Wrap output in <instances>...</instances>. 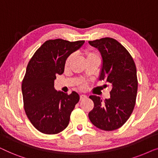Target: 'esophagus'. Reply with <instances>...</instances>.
<instances>
[{
	"instance_id": "34e87169",
	"label": "esophagus",
	"mask_w": 158,
	"mask_h": 158,
	"mask_svg": "<svg viewBox=\"0 0 158 158\" xmlns=\"http://www.w3.org/2000/svg\"><path fill=\"white\" fill-rule=\"evenodd\" d=\"M85 98H87V96H85V95L81 94V96H80V99H81V100H83V99Z\"/></svg>"
}]
</instances>
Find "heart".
<instances>
[{
	"instance_id": "1",
	"label": "heart",
	"mask_w": 158,
	"mask_h": 158,
	"mask_svg": "<svg viewBox=\"0 0 158 158\" xmlns=\"http://www.w3.org/2000/svg\"><path fill=\"white\" fill-rule=\"evenodd\" d=\"M85 55L86 57V59H90V58H96V59H98L100 60V57H99V56L98 54H97L96 52L94 51H92V50H87L85 51ZM73 57V55H69L68 58H67L66 60H65V62H64V67H65V68H68L69 66V64H70L71 60H72ZM80 86H81V88H85V83H81L80 84Z\"/></svg>"
}]
</instances>
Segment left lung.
I'll return each mask as SVG.
<instances>
[{
    "mask_svg": "<svg viewBox=\"0 0 158 158\" xmlns=\"http://www.w3.org/2000/svg\"><path fill=\"white\" fill-rule=\"evenodd\" d=\"M101 52L103 65L99 80L112 88L109 99L90 96L94 107L88 114L92 124L104 131L122 127L132 113L136 103L138 81L135 63L130 54L118 41L106 37L89 41Z\"/></svg>",
    "mask_w": 158,
    "mask_h": 158,
    "instance_id": "8db88e82",
    "label": "left lung"
}]
</instances>
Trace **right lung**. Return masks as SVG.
<instances>
[{
    "instance_id": "right-lung-1",
    "label": "right lung",
    "mask_w": 158,
    "mask_h": 158,
    "mask_svg": "<svg viewBox=\"0 0 158 158\" xmlns=\"http://www.w3.org/2000/svg\"><path fill=\"white\" fill-rule=\"evenodd\" d=\"M84 42L61 39L47 40L28 63L21 85L23 106L28 118L40 132L55 135L68 127L80 96L75 91L70 95L57 91L54 81L56 75L64 73L68 56Z\"/></svg>"
}]
</instances>
